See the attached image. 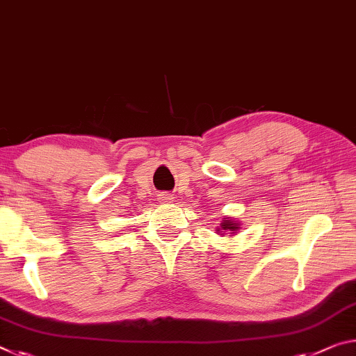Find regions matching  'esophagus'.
Returning <instances> with one entry per match:
<instances>
[{"instance_id":"34e87169","label":"esophagus","mask_w":356,"mask_h":356,"mask_svg":"<svg viewBox=\"0 0 356 356\" xmlns=\"http://www.w3.org/2000/svg\"><path fill=\"white\" fill-rule=\"evenodd\" d=\"M159 200H162V202H170V200H172V195H170V194H161V195H159Z\"/></svg>"}]
</instances>
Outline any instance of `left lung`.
Wrapping results in <instances>:
<instances>
[{
  "label": "left lung",
  "instance_id": "1",
  "mask_svg": "<svg viewBox=\"0 0 356 356\" xmlns=\"http://www.w3.org/2000/svg\"><path fill=\"white\" fill-rule=\"evenodd\" d=\"M238 229H240V224H236L235 220L230 218H224L222 222H220V229H218V233H235Z\"/></svg>",
  "mask_w": 356,
  "mask_h": 356
}]
</instances>
